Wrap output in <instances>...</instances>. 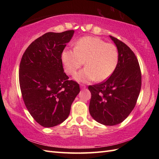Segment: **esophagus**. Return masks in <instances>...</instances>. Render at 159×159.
I'll list each match as a JSON object with an SVG mask.
<instances>
[{"instance_id":"1","label":"esophagus","mask_w":159,"mask_h":159,"mask_svg":"<svg viewBox=\"0 0 159 159\" xmlns=\"http://www.w3.org/2000/svg\"><path fill=\"white\" fill-rule=\"evenodd\" d=\"M80 87H81L82 89H85L86 87V86L85 85H83V84H81V85H80Z\"/></svg>"}]
</instances>
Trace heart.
Returning <instances> with one entry per match:
<instances>
[{"mask_svg":"<svg viewBox=\"0 0 159 159\" xmlns=\"http://www.w3.org/2000/svg\"><path fill=\"white\" fill-rule=\"evenodd\" d=\"M62 61L69 75H74L85 61L86 67L75 76L79 81H102L116 70L118 51L113 43H106L96 37H84L76 42L74 50H63Z\"/></svg>","mask_w":159,"mask_h":159,"instance_id":"heart-1","label":"heart"}]
</instances>
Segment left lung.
I'll list each match as a JSON object with an SVG mask.
<instances>
[{"instance_id":"1","label":"left lung","mask_w":159,"mask_h":159,"mask_svg":"<svg viewBox=\"0 0 159 159\" xmlns=\"http://www.w3.org/2000/svg\"><path fill=\"white\" fill-rule=\"evenodd\" d=\"M117 48L118 62L111 76L89 85L92 93L89 110L98 122L105 126L120 124L136 105L141 87V72L137 57L129 47L110 35Z\"/></svg>"}]
</instances>
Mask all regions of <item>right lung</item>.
Returning <instances> with one entry per match:
<instances>
[{
  "instance_id": "right-lung-1",
  "label": "right lung",
  "mask_w": 159,
  "mask_h": 159,
  "mask_svg": "<svg viewBox=\"0 0 159 159\" xmlns=\"http://www.w3.org/2000/svg\"><path fill=\"white\" fill-rule=\"evenodd\" d=\"M74 30L48 32L36 39L24 52L19 82L26 109L37 122L46 128L65 121L80 92L79 83L64 72L61 55Z\"/></svg>"
}]
</instances>
